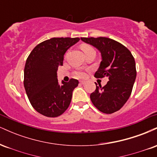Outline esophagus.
Segmentation results:
<instances>
[{
	"instance_id": "34e87169",
	"label": "esophagus",
	"mask_w": 157,
	"mask_h": 157,
	"mask_svg": "<svg viewBox=\"0 0 157 157\" xmlns=\"http://www.w3.org/2000/svg\"><path fill=\"white\" fill-rule=\"evenodd\" d=\"M80 83L83 85V84L86 83V82H85V81H80Z\"/></svg>"
}]
</instances>
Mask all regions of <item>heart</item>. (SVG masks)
I'll return each instance as SVG.
<instances>
[{"mask_svg": "<svg viewBox=\"0 0 157 157\" xmlns=\"http://www.w3.org/2000/svg\"><path fill=\"white\" fill-rule=\"evenodd\" d=\"M81 48H82V51H83L84 52H87L88 50H90L92 48V47H91V46H89V45H82V46H81ZM75 76H76L77 77H78V78H84V77H86V73L84 72V71H77L75 72Z\"/></svg>", "mask_w": 157, "mask_h": 157, "instance_id": "obj_1", "label": "heart"}]
</instances>
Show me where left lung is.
I'll list each match as a JSON object with an SVG mask.
<instances>
[{
	"instance_id": "obj_1",
	"label": "left lung",
	"mask_w": 157,
	"mask_h": 157,
	"mask_svg": "<svg viewBox=\"0 0 157 157\" xmlns=\"http://www.w3.org/2000/svg\"><path fill=\"white\" fill-rule=\"evenodd\" d=\"M86 44L97 48L102 61L95 72L97 78L109 77L104 86L96 84L90 95L91 102L99 111L112 113L120 110L128 100L136 80V63L131 52L125 46L108 37H81Z\"/></svg>"
}]
</instances>
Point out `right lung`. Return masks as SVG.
<instances>
[{"label": "right lung", "instance_id": "1", "mask_svg": "<svg viewBox=\"0 0 157 157\" xmlns=\"http://www.w3.org/2000/svg\"><path fill=\"white\" fill-rule=\"evenodd\" d=\"M80 40L79 37H53L34 48L24 68L25 90L30 103L37 112L57 117L63 113L71 102L78 80L58 83L57 71L63 66L65 53Z\"/></svg>", "mask_w": 157, "mask_h": 157}]
</instances>
